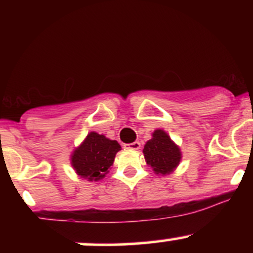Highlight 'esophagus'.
<instances>
[{"label":"esophagus","instance_id":"obj_1","mask_svg":"<svg viewBox=\"0 0 253 253\" xmlns=\"http://www.w3.org/2000/svg\"><path fill=\"white\" fill-rule=\"evenodd\" d=\"M140 143L139 141H134V143H130V144H125L124 147L125 149H128V150H139L140 149Z\"/></svg>","mask_w":253,"mask_h":253}]
</instances>
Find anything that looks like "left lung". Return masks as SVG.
<instances>
[{
    "mask_svg": "<svg viewBox=\"0 0 253 253\" xmlns=\"http://www.w3.org/2000/svg\"><path fill=\"white\" fill-rule=\"evenodd\" d=\"M143 152L146 163L151 165L158 175H169L181 161L178 146L173 144L170 136L162 129L153 132L152 139L145 144Z\"/></svg>",
    "mask_w": 253,
    "mask_h": 253,
    "instance_id": "obj_1",
    "label": "left lung"
}]
</instances>
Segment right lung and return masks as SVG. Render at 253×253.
<instances>
[{
    "label": "right lung",
    "instance_id": "add662e5",
    "mask_svg": "<svg viewBox=\"0 0 253 253\" xmlns=\"http://www.w3.org/2000/svg\"><path fill=\"white\" fill-rule=\"evenodd\" d=\"M120 150L117 140H109L102 134L91 132L72 153L71 164L81 177L88 181H98L108 172Z\"/></svg>",
    "mask_w": 253,
    "mask_h": 253
}]
</instances>
